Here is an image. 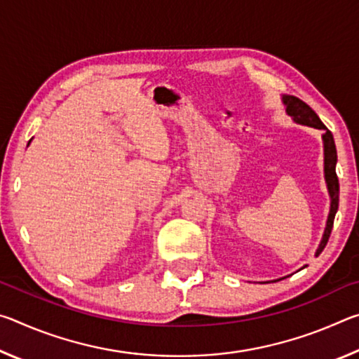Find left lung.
<instances>
[{"label":"left lung","mask_w":359,"mask_h":359,"mask_svg":"<svg viewBox=\"0 0 359 359\" xmlns=\"http://www.w3.org/2000/svg\"><path fill=\"white\" fill-rule=\"evenodd\" d=\"M283 102H285V106H287L288 115L293 117L296 123L307 125V126H312V128H318V130H325V135H323L325 177H326L327 190H330V196H331V210H330V217H327V222H326L323 239H321L320 247L317 250V257H318V255L323 252V248L326 247L327 239H330L332 224H334V217H336V212L339 209V179L336 174V163H337L336 144H334L332 133L326 128V126L323 125V121L320 120V117L315 114V111L311 106L306 104L302 100L296 98V96H290V95L283 96Z\"/></svg>","instance_id":"obj_1"}]
</instances>
